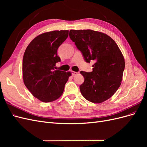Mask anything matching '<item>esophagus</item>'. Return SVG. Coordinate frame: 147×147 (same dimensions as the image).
I'll list each match as a JSON object with an SVG mask.
<instances>
[{"instance_id":"34e87169","label":"esophagus","mask_w":147,"mask_h":147,"mask_svg":"<svg viewBox=\"0 0 147 147\" xmlns=\"http://www.w3.org/2000/svg\"><path fill=\"white\" fill-rule=\"evenodd\" d=\"M77 74H78V72H74V71H72V75H76Z\"/></svg>"}]
</instances>
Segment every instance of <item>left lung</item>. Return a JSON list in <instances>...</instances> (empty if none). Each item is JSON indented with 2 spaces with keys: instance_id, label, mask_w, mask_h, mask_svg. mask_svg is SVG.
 <instances>
[{
  "instance_id": "left-lung-1",
  "label": "left lung",
  "mask_w": 147,
  "mask_h": 147,
  "mask_svg": "<svg viewBox=\"0 0 147 147\" xmlns=\"http://www.w3.org/2000/svg\"><path fill=\"white\" fill-rule=\"evenodd\" d=\"M69 37L86 63L95 62L92 72H80L84 78L80 86L82 94L96 104L109 99L121 85L125 67L117 44L107 34L90 29L70 30Z\"/></svg>"
}]
</instances>
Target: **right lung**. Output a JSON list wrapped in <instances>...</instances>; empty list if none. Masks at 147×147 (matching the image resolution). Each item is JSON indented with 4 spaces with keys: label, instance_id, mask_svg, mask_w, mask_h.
<instances>
[{
    "label": "right lung",
    "instance_id": "1",
    "mask_svg": "<svg viewBox=\"0 0 147 147\" xmlns=\"http://www.w3.org/2000/svg\"><path fill=\"white\" fill-rule=\"evenodd\" d=\"M69 30H54L38 35L26 48L23 59L24 83L32 94L43 102L57 99L63 94L70 72L55 70L61 61L59 47L68 37Z\"/></svg>",
    "mask_w": 147,
    "mask_h": 147
}]
</instances>
